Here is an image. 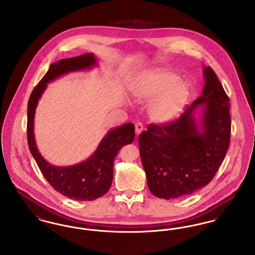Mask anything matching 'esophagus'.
Here are the masks:
<instances>
[{
	"instance_id": "esophagus-1",
	"label": "esophagus",
	"mask_w": 255,
	"mask_h": 255,
	"mask_svg": "<svg viewBox=\"0 0 255 255\" xmlns=\"http://www.w3.org/2000/svg\"><path fill=\"white\" fill-rule=\"evenodd\" d=\"M142 131H143V124L141 122L135 123V134L138 135Z\"/></svg>"
}]
</instances>
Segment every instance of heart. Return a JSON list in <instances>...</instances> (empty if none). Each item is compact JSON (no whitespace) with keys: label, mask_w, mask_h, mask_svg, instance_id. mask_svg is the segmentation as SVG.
<instances>
[{"label":"heart","mask_w":255,"mask_h":255,"mask_svg":"<svg viewBox=\"0 0 255 255\" xmlns=\"http://www.w3.org/2000/svg\"><path fill=\"white\" fill-rule=\"evenodd\" d=\"M133 97L149 102V116L153 122L167 123L178 118L189 97L188 87L180 77L166 70H151L139 75L131 87Z\"/></svg>","instance_id":"b5f03b06"}]
</instances>
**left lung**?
I'll return each instance as SVG.
<instances>
[{
  "label": "left lung",
  "mask_w": 255,
  "mask_h": 255,
  "mask_svg": "<svg viewBox=\"0 0 255 255\" xmlns=\"http://www.w3.org/2000/svg\"><path fill=\"white\" fill-rule=\"evenodd\" d=\"M203 73L202 96L177 121L150 124L138 136L148 187L160 199L182 198L203 188L226 157L231 137L230 99L210 67H204Z\"/></svg>",
  "instance_id": "1"
}]
</instances>
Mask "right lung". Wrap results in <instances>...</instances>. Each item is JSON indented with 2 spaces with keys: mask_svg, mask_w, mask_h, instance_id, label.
I'll list each match as a JSON object with an SVG mask.
<instances>
[{
  "mask_svg": "<svg viewBox=\"0 0 255 255\" xmlns=\"http://www.w3.org/2000/svg\"><path fill=\"white\" fill-rule=\"evenodd\" d=\"M97 60L94 53L52 63L49 71L32 91L27 103L28 148L49 184L59 193L75 201H94L106 194L112 185L115 158L122 147L134 139L132 122L111 129L101 139L90 158L72 166H55L40 154L34 138V116L40 97L48 83L66 73L94 68Z\"/></svg>",
  "mask_w": 255,
  "mask_h": 255,
  "instance_id": "1",
  "label": "right lung"
}]
</instances>
